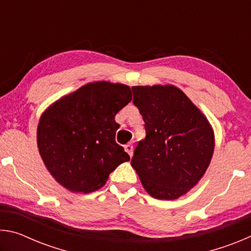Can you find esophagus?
I'll use <instances>...</instances> for the list:
<instances>
[{"instance_id": "obj_1", "label": "esophagus", "mask_w": 251, "mask_h": 251, "mask_svg": "<svg viewBox=\"0 0 251 251\" xmlns=\"http://www.w3.org/2000/svg\"><path fill=\"white\" fill-rule=\"evenodd\" d=\"M125 151L128 152V155L131 157L133 156V151H134V146L131 145V144H127V145H125Z\"/></svg>"}]
</instances>
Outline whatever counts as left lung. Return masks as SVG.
<instances>
[{
  "label": "left lung",
  "instance_id": "8db88e82",
  "mask_svg": "<svg viewBox=\"0 0 251 251\" xmlns=\"http://www.w3.org/2000/svg\"><path fill=\"white\" fill-rule=\"evenodd\" d=\"M133 103L145 122L131 166L152 197H180L205 174L214 152V133L201 110L179 88L133 86Z\"/></svg>",
  "mask_w": 251,
  "mask_h": 251
}]
</instances>
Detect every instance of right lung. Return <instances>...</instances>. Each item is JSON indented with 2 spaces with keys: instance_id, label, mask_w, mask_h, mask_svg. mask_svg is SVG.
Segmentation results:
<instances>
[{
  "instance_id": "1",
  "label": "right lung",
  "mask_w": 251,
  "mask_h": 251,
  "mask_svg": "<svg viewBox=\"0 0 251 251\" xmlns=\"http://www.w3.org/2000/svg\"><path fill=\"white\" fill-rule=\"evenodd\" d=\"M130 100L126 85L96 82L63 97L42 115L37 146L59 184L72 192H94L130 159L115 142V116Z\"/></svg>"
}]
</instances>
